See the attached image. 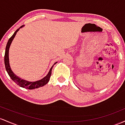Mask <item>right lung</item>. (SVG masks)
<instances>
[{
    "label": "right lung",
    "instance_id": "add662e5",
    "mask_svg": "<svg viewBox=\"0 0 125 125\" xmlns=\"http://www.w3.org/2000/svg\"><path fill=\"white\" fill-rule=\"evenodd\" d=\"M23 25L21 26L19 28H18L16 31L15 32V33H13V35L11 36L9 38V40H8V43H7L6 47V50H5V68L8 72V74H9V77L11 78V79L13 80L14 82L16 84H17L18 85L21 87L25 88V89L32 90V89H37V88L41 87H42L48 83L49 80H50V78L51 77V73H52V69L53 67H54V64H55L57 62L54 63V65L52 66V67L50 69V71L48 73V74L44 78H43L42 79L40 80L34 81V82H29V81L23 80L21 79L20 78H19L18 77L16 76L15 74L12 72V71L10 69V67L9 65V50L10 45L12 41H13L14 37L16 34V32L19 30V29L21 28L22 27H23Z\"/></svg>",
    "mask_w": 125,
    "mask_h": 125
}]
</instances>
